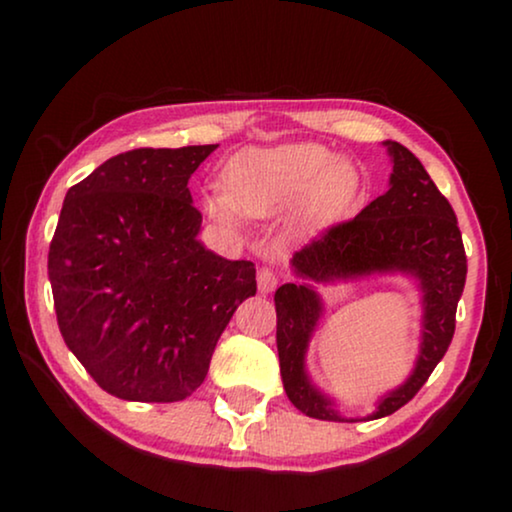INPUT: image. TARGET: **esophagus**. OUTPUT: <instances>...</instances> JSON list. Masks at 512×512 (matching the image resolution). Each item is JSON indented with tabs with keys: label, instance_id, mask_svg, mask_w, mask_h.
I'll use <instances>...</instances> for the list:
<instances>
[{
	"label": "esophagus",
	"instance_id": "34e87169",
	"mask_svg": "<svg viewBox=\"0 0 512 512\" xmlns=\"http://www.w3.org/2000/svg\"><path fill=\"white\" fill-rule=\"evenodd\" d=\"M275 286H277V275H275V272H272L270 268L258 270V291L270 293V291H275Z\"/></svg>",
	"mask_w": 512,
	"mask_h": 512
}]
</instances>
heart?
<instances>
[{
    "label": "heart",
    "mask_w": 512,
    "mask_h": 512,
    "mask_svg": "<svg viewBox=\"0 0 512 512\" xmlns=\"http://www.w3.org/2000/svg\"><path fill=\"white\" fill-rule=\"evenodd\" d=\"M359 191V174L317 142H291L235 153L221 170V193L202 198L207 214L237 226L240 214L275 216L296 205L298 226L338 219Z\"/></svg>",
    "instance_id": "1"
}]
</instances>
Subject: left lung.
<instances>
[{"instance_id": "obj_1", "label": "left lung", "mask_w": 512, "mask_h": 512, "mask_svg": "<svg viewBox=\"0 0 512 512\" xmlns=\"http://www.w3.org/2000/svg\"><path fill=\"white\" fill-rule=\"evenodd\" d=\"M394 172L389 191L361 209L354 219L335 223L293 254V272L310 282H338L373 272H403L422 289V345L415 368L401 387L380 398L370 419L387 417L412 401L443 359L454 335L457 303L466 284V251L454 209L415 153L398 142H384ZM277 352L284 391L307 417L345 419L314 387L305 370V352L324 312L310 284H282L275 293Z\"/></svg>"}]
</instances>
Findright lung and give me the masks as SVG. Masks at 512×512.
Instances as JSON below:
<instances>
[{"label":"right lung","mask_w":512,"mask_h":512,"mask_svg":"<svg viewBox=\"0 0 512 512\" xmlns=\"http://www.w3.org/2000/svg\"><path fill=\"white\" fill-rule=\"evenodd\" d=\"M216 146L118 153L65 195L48 251L58 326L123 401L191 396L237 305L256 293L254 263L198 240L188 179Z\"/></svg>","instance_id":"right-lung-1"}]
</instances>
